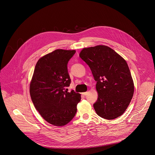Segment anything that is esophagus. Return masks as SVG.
I'll return each mask as SVG.
<instances>
[{
	"instance_id": "34e87169",
	"label": "esophagus",
	"mask_w": 155,
	"mask_h": 155,
	"mask_svg": "<svg viewBox=\"0 0 155 155\" xmlns=\"http://www.w3.org/2000/svg\"><path fill=\"white\" fill-rule=\"evenodd\" d=\"M88 94V92H83V93H82V94L84 95H87Z\"/></svg>"
}]
</instances>
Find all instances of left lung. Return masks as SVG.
Segmentation results:
<instances>
[{
	"label": "left lung",
	"mask_w": 155,
	"mask_h": 155,
	"mask_svg": "<svg viewBox=\"0 0 155 155\" xmlns=\"http://www.w3.org/2000/svg\"><path fill=\"white\" fill-rule=\"evenodd\" d=\"M79 57L90 67L97 81V114L106 119L120 116L133 98L134 85L126 61L110 47L97 45L84 48Z\"/></svg>",
	"instance_id": "1"
}]
</instances>
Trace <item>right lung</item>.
I'll return each instance as SVG.
<instances>
[{"instance_id":"add662e5","label":"right lung","mask_w":155,"mask_h":155,"mask_svg":"<svg viewBox=\"0 0 155 155\" xmlns=\"http://www.w3.org/2000/svg\"><path fill=\"white\" fill-rule=\"evenodd\" d=\"M75 50L56 49L37 62L30 84L33 103L45 120L55 126H64L77 111L81 94L65 90L71 80L67 64Z\"/></svg>"}]
</instances>
